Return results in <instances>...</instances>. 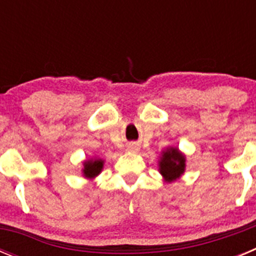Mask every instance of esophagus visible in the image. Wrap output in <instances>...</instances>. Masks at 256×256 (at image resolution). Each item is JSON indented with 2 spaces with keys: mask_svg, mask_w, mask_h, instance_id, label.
<instances>
[{
  "mask_svg": "<svg viewBox=\"0 0 256 256\" xmlns=\"http://www.w3.org/2000/svg\"><path fill=\"white\" fill-rule=\"evenodd\" d=\"M126 151H130V152H138L140 146L137 144H130L126 146Z\"/></svg>",
  "mask_w": 256,
  "mask_h": 256,
  "instance_id": "esophagus-1",
  "label": "esophagus"
}]
</instances>
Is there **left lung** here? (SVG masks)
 I'll return each mask as SVG.
<instances>
[{
	"instance_id": "left-lung-1",
	"label": "left lung",
	"mask_w": 256,
	"mask_h": 256,
	"mask_svg": "<svg viewBox=\"0 0 256 256\" xmlns=\"http://www.w3.org/2000/svg\"><path fill=\"white\" fill-rule=\"evenodd\" d=\"M158 166L159 173L164 178V182H176L186 172V155L178 148L169 146L162 151Z\"/></svg>"
}]
</instances>
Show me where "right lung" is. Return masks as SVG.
Wrapping results in <instances>:
<instances>
[{
    "label": "right lung",
    "instance_id": "add662e5",
    "mask_svg": "<svg viewBox=\"0 0 256 256\" xmlns=\"http://www.w3.org/2000/svg\"><path fill=\"white\" fill-rule=\"evenodd\" d=\"M104 164H105V160L101 158H91V159L84 160L82 168L83 177L87 180H94L102 172Z\"/></svg>",
    "mask_w": 256,
    "mask_h": 256
}]
</instances>
